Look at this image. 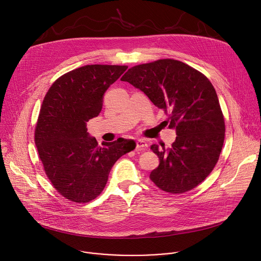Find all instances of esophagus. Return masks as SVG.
Segmentation results:
<instances>
[{"label": "esophagus", "mask_w": 261, "mask_h": 261, "mask_svg": "<svg viewBox=\"0 0 261 261\" xmlns=\"http://www.w3.org/2000/svg\"><path fill=\"white\" fill-rule=\"evenodd\" d=\"M147 148V143L143 140V139H138L136 141V151L137 152H141V151H145Z\"/></svg>", "instance_id": "34e87169"}]
</instances>
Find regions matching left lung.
Returning <instances> with one entry per match:
<instances>
[{
    "instance_id": "1",
    "label": "left lung",
    "mask_w": 261,
    "mask_h": 261,
    "mask_svg": "<svg viewBox=\"0 0 261 261\" xmlns=\"http://www.w3.org/2000/svg\"><path fill=\"white\" fill-rule=\"evenodd\" d=\"M142 91L164 113L176 138L170 147L153 144L160 160L150 178L171 194L194 189L212 172L225 136V122L208 79L180 61L158 60L130 68L121 79Z\"/></svg>"
}]
</instances>
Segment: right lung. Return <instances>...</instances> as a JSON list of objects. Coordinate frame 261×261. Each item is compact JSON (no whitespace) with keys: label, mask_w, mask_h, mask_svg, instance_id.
Listing matches in <instances>:
<instances>
[{"label":"right lung","mask_w":261,"mask_h":261,"mask_svg":"<svg viewBox=\"0 0 261 261\" xmlns=\"http://www.w3.org/2000/svg\"><path fill=\"white\" fill-rule=\"evenodd\" d=\"M128 66L87 65L60 76L47 91L35 128V143L45 174L66 199L87 203L103 191L111 167L135 148L118 138L98 145L87 122L102 109L103 95Z\"/></svg>","instance_id":"add662e5"}]
</instances>
